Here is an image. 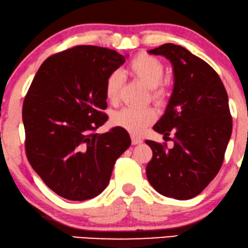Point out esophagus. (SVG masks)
<instances>
[{
	"label": "esophagus",
	"mask_w": 248,
	"mask_h": 248,
	"mask_svg": "<svg viewBox=\"0 0 248 248\" xmlns=\"http://www.w3.org/2000/svg\"><path fill=\"white\" fill-rule=\"evenodd\" d=\"M131 142L132 145H138V144H141L142 142V139L137 137V136H131Z\"/></svg>",
	"instance_id": "obj_1"
}]
</instances>
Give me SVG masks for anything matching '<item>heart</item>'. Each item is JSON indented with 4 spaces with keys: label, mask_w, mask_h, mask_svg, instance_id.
<instances>
[{
    "label": "heart",
    "mask_w": 248,
    "mask_h": 248,
    "mask_svg": "<svg viewBox=\"0 0 248 248\" xmlns=\"http://www.w3.org/2000/svg\"><path fill=\"white\" fill-rule=\"evenodd\" d=\"M129 71L141 81L148 89L152 90L155 100H163L165 91L159 84L164 78V66L157 58L153 56L140 54L132 59L129 64ZM123 76L119 72H112L106 81L107 99L114 102L119 96ZM156 111L153 108H132L125 107L114 113L112 124L134 135H140L149 124L156 120Z\"/></svg>",
    "instance_id": "1"
}]
</instances>
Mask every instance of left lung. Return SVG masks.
<instances>
[{"mask_svg":"<svg viewBox=\"0 0 248 248\" xmlns=\"http://www.w3.org/2000/svg\"><path fill=\"white\" fill-rule=\"evenodd\" d=\"M169 59L174 85L165 112L153 129L170 136L174 146L146 140L153 158L146 167L151 186L177 200L197 197L215 179L224 162L232 130L228 95L215 69L186 48L164 44L148 50Z\"/></svg>","mask_w":248,"mask_h":248,"instance_id":"obj_1","label":"left lung"}]
</instances>
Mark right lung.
Here are the masks:
<instances>
[{"label":"right lung","instance_id":"right-lung-1","mask_svg":"<svg viewBox=\"0 0 248 248\" xmlns=\"http://www.w3.org/2000/svg\"><path fill=\"white\" fill-rule=\"evenodd\" d=\"M127 56L76 46L50 56L38 69L22 108L27 157L45 184L72 201L95 198L114 163L131 144L124 129L95 130L108 120L106 81Z\"/></svg>","mask_w":248,"mask_h":248}]
</instances>
